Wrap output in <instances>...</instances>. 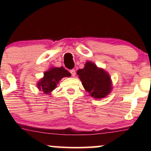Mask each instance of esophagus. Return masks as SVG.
<instances>
[{
    "instance_id": "esophagus-1",
    "label": "esophagus",
    "mask_w": 151,
    "mask_h": 151,
    "mask_svg": "<svg viewBox=\"0 0 151 151\" xmlns=\"http://www.w3.org/2000/svg\"><path fill=\"white\" fill-rule=\"evenodd\" d=\"M70 73L72 74V77H74V76L76 75V71H75V70H70Z\"/></svg>"
}]
</instances>
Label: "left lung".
<instances>
[{
  "instance_id": "left-lung-1",
  "label": "left lung",
  "mask_w": 151,
  "mask_h": 151,
  "mask_svg": "<svg viewBox=\"0 0 151 151\" xmlns=\"http://www.w3.org/2000/svg\"><path fill=\"white\" fill-rule=\"evenodd\" d=\"M77 74L84 89L93 98H104L111 91V80L109 74L93 62H86L84 68L78 70Z\"/></svg>"
}]
</instances>
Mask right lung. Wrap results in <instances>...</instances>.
<instances>
[{"label":"right lung","instance_id":"add662e5","mask_svg":"<svg viewBox=\"0 0 151 151\" xmlns=\"http://www.w3.org/2000/svg\"><path fill=\"white\" fill-rule=\"evenodd\" d=\"M71 74L64 67H51L44 73V77L37 83V88L45 93H50L56 88L63 77H69Z\"/></svg>","mask_w":151,"mask_h":151}]
</instances>
